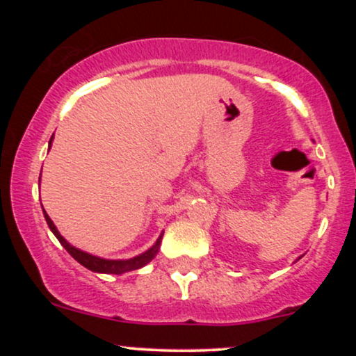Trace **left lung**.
Masks as SVG:
<instances>
[{"instance_id": "obj_1", "label": "left lung", "mask_w": 356, "mask_h": 356, "mask_svg": "<svg viewBox=\"0 0 356 356\" xmlns=\"http://www.w3.org/2000/svg\"><path fill=\"white\" fill-rule=\"evenodd\" d=\"M300 257H301V256H300ZM300 257H298V259H300ZM298 259H296V261H298Z\"/></svg>"}]
</instances>
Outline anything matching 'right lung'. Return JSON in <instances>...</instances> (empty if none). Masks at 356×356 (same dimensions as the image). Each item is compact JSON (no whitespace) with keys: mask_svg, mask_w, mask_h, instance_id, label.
<instances>
[{"mask_svg":"<svg viewBox=\"0 0 356 356\" xmlns=\"http://www.w3.org/2000/svg\"><path fill=\"white\" fill-rule=\"evenodd\" d=\"M51 142H53V137L50 138V147H51ZM40 179H42V174H40ZM43 216H44V219H47L48 227H50L53 234H55V238L60 241L61 246H63L68 252H70L73 259L79 261L81 266L90 269V271L105 273V275H124V273L134 271V269L144 268L145 264H149L150 261H152L154 257L157 256L159 249H161L162 236H164V232H162V234L159 236V239L155 241V244L152 248H149L145 252H142V254L130 257V259H105V257L93 256L87 251H81V249L72 246V244L68 243V241L60 234L58 229H56V226L53 224V220L50 219V216L47 214V211H44V209H43Z\"/></svg>","mask_w":356,"mask_h":356,"instance_id":"1","label":"right lung"}]
</instances>
